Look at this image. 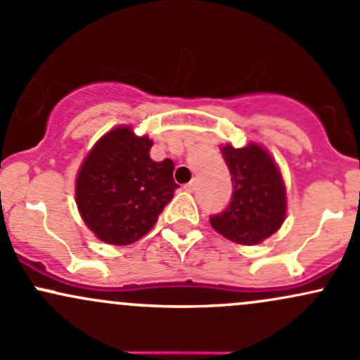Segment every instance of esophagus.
Instances as JSON below:
<instances>
[{
    "mask_svg": "<svg viewBox=\"0 0 360 360\" xmlns=\"http://www.w3.org/2000/svg\"><path fill=\"white\" fill-rule=\"evenodd\" d=\"M184 188H185V191H187V192H194V191H195V181H194V180L188 181V184L185 185Z\"/></svg>",
    "mask_w": 360,
    "mask_h": 360,
    "instance_id": "esophagus-1",
    "label": "esophagus"
}]
</instances>
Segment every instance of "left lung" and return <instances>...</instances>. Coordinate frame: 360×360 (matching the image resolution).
I'll return each instance as SVG.
<instances>
[{"label":"left lung","mask_w":360,"mask_h":360,"mask_svg":"<svg viewBox=\"0 0 360 360\" xmlns=\"http://www.w3.org/2000/svg\"><path fill=\"white\" fill-rule=\"evenodd\" d=\"M231 175V200L210 216L211 226L231 242L256 245L280 230L287 214V191L274 160L259 144L221 148Z\"/></svg>","instance_id":"8db88e82"}]
</instances>
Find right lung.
I'll return each instance as SVG.
<instances>
[{
	"label": "right lung",
	"instance_id": "add662e5",
	"mask_svg": "<svg viewBox=\"0 0 360 360\" xmlns=\"http://www.w3.org/2000/svg\"><path fill=\"white\" fill-rule=\"evenodd\" d=\"M148 135L130 127L103 135L79 169L75 199L80 216L99 240L129 245L158 221L179 185L172 160L153 161Z\"/></svg>",
	"mask_w": 360,
	"mask_h": 360
}]
</instances>
